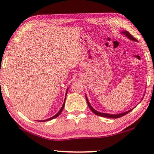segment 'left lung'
I'll list each match as a JSON object with an SVG mask.
<instances>
[{"instance_id":"left-lung-1","label":"left lung","mask_w":154,"mask_h":154,"mask_svg":"<svg viewBox=\"0 0 154 154\" xmlns=\"http://www.w3.org/2000/svg\"><path fill=\"white\" fill-rule=\"evenodd\" d=\"M122 33H123L124 35H126L128 38H129L130 40L132 41H137V40L135 38L134 36H132V35H131V34H130L128 31H124V32H122ZM85 98H86V100H87V103H88V106H89L90 109H91V111H92L94 113L97 115L98 116H101V117H104V118H121V117L125 116V115H126L127 113H128L129 112L131 111L132 109H130V110L126 111V112H124V113H119V114H108V113H100V112H98L97 111H96L94 109L92 106L90 105V104L89 103V101H88V99L87 98V96H85Z\"/></svg>"}]
</instances>
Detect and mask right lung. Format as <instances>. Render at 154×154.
I'll list each match as a JSON object with an SVG mask.
<instances>
[{
    "label": "right lung",
    "mask_w": 154,
    "mask_h": 154,
    "mask_svg": "<svg viewBox=\"0 0 154 154\" xmlns=\"http://www.w3.org/2000/svg\"><path fill=\"white\" fill-rule=\"evenodd\" d=\"M67 91H68V90H66V93H67ZM66 96H65V99H64V103H63V105H62V106L61 107V109H60V110L58 112V113L57 114H56L55 116H53V117H51V118H49V119H45V120H42V121H39V122H45V121H49V120H51V119H54V118H56L58 116H59V115L61 113V112L62 111V110H63V109H64V105H65V100H66Z\"/></svg>",
    "instance_id": "right-lung-1"
}]
</instances>
